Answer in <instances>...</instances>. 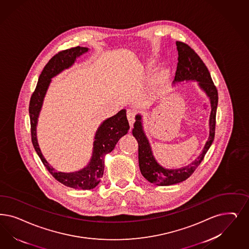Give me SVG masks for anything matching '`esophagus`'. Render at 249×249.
Masks as SVG:
<instances>
[{
    "instance_id": "esophagus-1",
    "label": "esophagus",
    "mask_w": 249,
    "mask_h": 249,
    "mask_svg": "<svg viewBox=\"0 0 249 249\" xmlns=\"http://www.w3.org/2000/svg\"><path fill=\"white\" fill-rule=\"evenodd\" d=\"M126 115H127V119H128L130 126L133 127L135 119H136V111L132 110V109H128L127 112H126Z\"/></svg>"
}]
</instances>
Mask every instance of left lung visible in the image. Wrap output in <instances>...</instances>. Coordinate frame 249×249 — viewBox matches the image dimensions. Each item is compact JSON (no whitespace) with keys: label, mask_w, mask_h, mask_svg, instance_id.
Masks as SVG:
<instances>
[{"label":"left lung","mask_w":249,"mask_h":249,"mask_svg":"<svg viewBox=\"0 0 249 249\" xmlns=\"http://www.w3.org/2000/svg\"><path fill=\"white\" fill-rule=\"evenodd\" d=\"M176 46L178 56L175 80L173 82L196 80L198 81L200 88L210 98L212 108L209 120L210 135L206 144L197 160L193 161L190 165L179 169H165L156 160L149 141L145 137L143 130L142 117L140 114H137L132 132L138 143L139 169L144 178H146L149 182L159 186L177 184L184 181L189 177H191L194 170L201 164L205 154L213 144L215 135V117L218 105L216 87L211 78L207 67L193 48L180 41H177Z\"/></svg>","instance_id":"obj_1"}]
</instances>
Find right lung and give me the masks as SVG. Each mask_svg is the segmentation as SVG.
I'll use <instances>...</instances> for the list:
<instances>
[{
  "mask_svg": "<svg viewBox=\"0 0 249 249\" xmlns=\"http://www.w3.org/2000/svg\"><path fill=\"white\" fill-rule=\"evenodd\" d=\"M88 50L89 48H87L76 47L62 50L53 56L42 71L29 104L31 137L35 150L39 156L41 161L48 169V172L57 181L67 187L77 190H91L99 184L101 178L104 175V159L105 155L112 152L121 137L126 135L130 128L128 120L126 118V111L124 109L103 122L95 134L92 155L88 166L76 172L65 173L56 171L52 166L49 165L41 152L36 137V124L43 101L51 82V79L62 71L71 67L76 61V58L86 53Z\"/></svg>",
  "mask_w": 249,
  "mask_h": 249,
  "instance_id": "right-lung-1",
  "label": "right lung"
}]
</instances>
